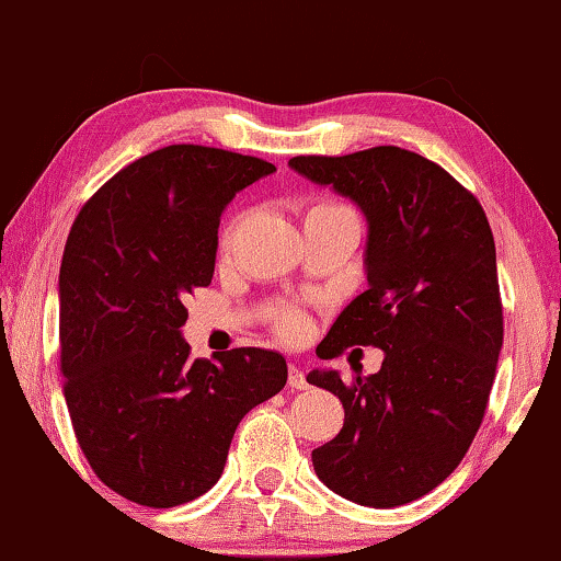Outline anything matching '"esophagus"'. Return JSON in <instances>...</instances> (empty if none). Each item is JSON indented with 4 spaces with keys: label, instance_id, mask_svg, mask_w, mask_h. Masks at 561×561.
I'll use <instances>...</instances> for the list:
<instances>
[{
    "label": "esophagus",
    "instance_id": "obj_1",
    "mask_svg": "<svg viewBox=\"0 0 561 561\" xmlns=\"http://www.w3.org/2000/svg\"><path fill=\"white\" fill-rule=\"evenodd\" d=\"M287 383L291 386V389H297V391H305L307 386H310V383H307V376L302 374V370H299V368L295 366V363H291V366H289V378H287Z\"/></svg>",
    "mask_w": 561,
    "mask_h": 561
}]
</instances>
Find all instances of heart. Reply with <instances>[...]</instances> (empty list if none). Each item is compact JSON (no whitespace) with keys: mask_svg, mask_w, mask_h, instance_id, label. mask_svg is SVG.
Instances as JSON below:
<instances>
[{"mask_svg":"<svg viewBox=\"0 0 561 561\" xmlns=\"http://www.w3.org/2000/svg\"><path fill=\"white\" fill-rule=\"evenodd\" d=\"M318 205H335V203H318ZM241 218L228 220L224 228V236H220V249L228 251L233 247L236 231H239ZM274 328L284 337V341H299L307 333V318L299 310H282L277 318H274Z\"/></svg>","mask_w":561,"mask_h":561,"instance_id":"obj_1","label":"heart"}]
</instances>
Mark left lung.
<instances>
[{"instance_id":"1","label":"left lung","mask_w":561,"mask_h":561,"mask_svg":"<svg viewBox=\"0 0 561 561\" xmlns=\"http://www.w3.org/2000/svg\"><path fill=\"white\" fill-rule=\"evenodd\" d=\"M289 168L348 195L368 220V289L333 322L318 356L383 351L378 374L307 376L345 409L337 437L312 449L314 472L360 506H404L460 465L485 416L503 345L491 224L468 187L401 147L299 154Z\"/></svg>"}]
</instances>
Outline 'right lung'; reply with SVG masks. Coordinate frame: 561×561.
Here are the masks:
<instances>
[{
    "mask_svg": "<svg viewBox=\"0 0 561 561\" xmlns=\"http://www.w3.org/2000/svg\"><path fill=\"white\" fill-rule=\"evenodd\" d=\"M272 162L203 145L154 149L101 185L60 262V370L91 470L172 508L218 483L233 432L287 383L274 351L191 358L185 299L213 279L226 203Z\"/></svg>",
    "mask_w": 561,
    "mask_h": 561,
    "instance_id": "obj_1",
    "label": "right lung"
}]
</instances>
